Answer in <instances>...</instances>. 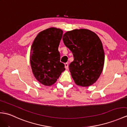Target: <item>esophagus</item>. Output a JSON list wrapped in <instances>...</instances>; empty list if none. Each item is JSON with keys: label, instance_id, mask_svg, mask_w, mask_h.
Here are the masks:
<instances>
[{"label": "esophagus", "instance_id": "obj_1", "mask_svg": "<svg viewBox=\"0 0 127 127\" xmlns=\"http://www.w3.org/2000/svg\"><path fill=\"white\" fill-rule=\"evenodd\" d=\"M65 65V68L66 69H68V66H69V65H68V63H66L64 64Z\"/></svg>", "mask_w": 127, "mask_h": 127}]
</instances>
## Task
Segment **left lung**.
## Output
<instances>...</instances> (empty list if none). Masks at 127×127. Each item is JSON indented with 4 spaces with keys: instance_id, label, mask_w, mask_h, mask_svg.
<instances>
[{
    "instance_id": "8db88e82",
    "label": "left lung",
    "mask_w": 127,
    "mask_h": 127,
    "mask_svg": "<svg viewBox=\"0 0 127 127\" xmlns=\"http://www.w3.org/2000/svg\"><path fill=\"white\" fill-rule=\"evenodd\" d=\"M63 40L74 57L69 67L76 84L85 87L95 83L104 63V50L98 36L88 29H75L65 32Z\"/></svg>"
}]
</instances>
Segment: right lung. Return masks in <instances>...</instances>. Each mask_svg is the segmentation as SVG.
Instances as JSON below:
<instances>
[{"label": "right lung", "mask_w": 127, "mask_h": 127, "mask_svg": "<svg viewBox=\"0 0 127 127\" xmlns=\"http://www.w3.org/2000/svg\"><path fill=\"white\" fill-rule=\"evenodd\" d=\"M63 30L50 28L38 34L31 46L30 62L32 72L37 80L45 86H51L65 70L60 62L58 46Z\"/></svg>", "instance_id": "add662e5"}]
</instances>
